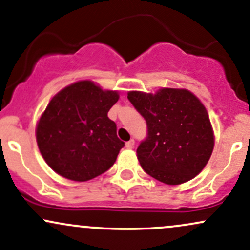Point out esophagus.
<instances>
[{
	"mask_svg": "<svg viewBox=\"0 0 250 250\" xmlns=\"http://www.w3.org/2000/svg\"><path fill=\"white\" fill-rule=\"evenodd\" d=\"M126 147H127V148H133L134 147V140L131 139L130 142L126 143Z\"/></svg>",
	"mask_w": 250,
	"mask_h": 250,
	"instance_id": "34e87169",
	"label": "esophagus"
}]
</instances>
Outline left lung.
Listing matches in <instances>:
<instances>
[{
	"instance_id": "left-lung-1",
	"label": "left lung",
	"mask_w": 250,
	"mask_h": 250,
	"mask_svg": "<svg viewBox=\"0 0 250 250\" xmlns=\"http://www.w3.org/2000/svg\"><path fill=\"white\" fill-rule=\"evenodd\" d=\"M127 99L147 125V136L137 148L144 171L167 185L198 175L214 147L212 125L202 103L180 89H161L155 95L132 91Z\"/></svg>"
}]
</instances>
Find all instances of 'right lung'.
<instances>
[{"instance_id": "add662e5", "label": "right lung", "mask_w": 250, "mask_h": 250, "mask_svg": "<svg viewBox=\"0 0 250 250\" xmlns=\"http://www.w3.org/2000/svg\"><path fill=\"white\" fill-rule=\"evenodd\" d=\"M116 91H103L90 81L66 86L49 103L38 122L37 145L56 173L87 181L113 165L125 143L107 117L118 102Z\"/></svg>"}]
</instances>
